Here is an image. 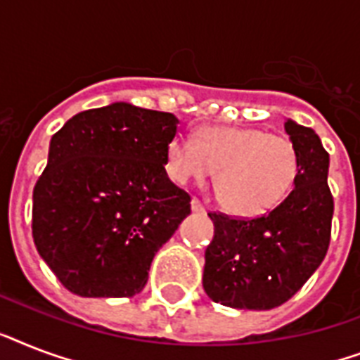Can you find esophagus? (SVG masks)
<instances>
[{
  "mask_svg": "<svg viewBox=\"0 0 360 360\" xmlns=\"http://www.w3.org/2000/svg\"><path fill=\"white\" fill-rule=\"evenodd\" d=\"M191 209H192V213H205V207H203L202 202H200L198 198H192Z\"/></svg>",
  "mask_w": 360,
  "mask_h": 360,
  "instance_id": "esophagus-1",
  "label": "esophagus"
}]
</instances>
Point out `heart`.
Here are the masks:
<instances>
[{"label":"heart","instance_id":"1","mask_svg":"<svg viewBox=\"0 0 360 360\" xmlns=\"http://www.w3.org/2000/svg\"><path fill=\"white\" fill-rule=\"evenodd\" d=\"M214 172L220 205L240 219H256L284 203L299 177L293 141L259 129L207 127L194 140L177 134L166 147V172L175 183L203 181Z\"/></svg>","mask_w":360,"mask_h":360}]
</instances>
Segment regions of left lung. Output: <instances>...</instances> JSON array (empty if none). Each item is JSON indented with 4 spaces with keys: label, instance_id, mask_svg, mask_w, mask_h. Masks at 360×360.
I'll return each mask as SVG.
<instances>
[{
    "label": "left lung",
    "instance_id": "left-lung-1",
    "mask_svg": "<svg viewBox=\"0 0 360 360\" xmlns=\"http://www.w3.org/2000/svg\"><path fill=\"white\" fill-rule=\"evenodd\" d=\"M301 169L282 205L257 219L209 213L214 237L205 250L203 290L230 308L271 310L301 290L321 265L330 239L329 153L308 127L285 120Z\"/></svg>",
    "mask_w": 360,
    "mask_h": 360
}]
</instances>
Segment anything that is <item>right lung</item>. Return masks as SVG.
Returning <instances> with one entry per match:
<instances>
[{
	"mask_svg": "<svg viewBox=\"0 0 360 360\" xmlns=\"http://www.w3.org/2000/svg\"><path fill=\"white\" fill-rule=\"evenodd\" d=\"M177 124L168 112L112 103L52 136L33 191V240L70 293L143 290L158 248L191 214V196L164 168Z\"/></svg>",
	"mask_w": 360,
	"mask_h": 360,
	"instance_id": "obj_1",
	"label": "right lung"
}]
</instances>
